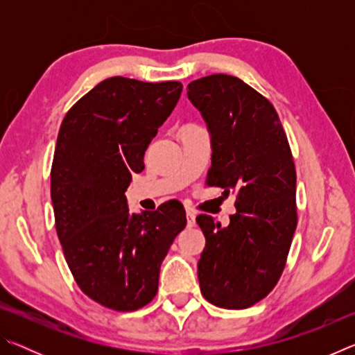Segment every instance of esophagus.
<instances>
[{
  "label": "esophagus",
  "mask_w": 355,
  "mask_h": 355,
  "mask_svg": "<svg viewBox=\"0 0 355 355\" xmlns=\"http://www.w3.org/2000/svg\"><path fill=\"white\" fill-rule=\"evenodd\" d=\"M186 220H188V227L189 228L194 227L196 225V216H194V213H192V211L186 213Z\"/></svg>",
  "instance_id": "1"
}]
</instances>
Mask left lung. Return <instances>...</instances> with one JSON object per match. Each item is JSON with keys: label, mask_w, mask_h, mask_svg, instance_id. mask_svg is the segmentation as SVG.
Instances as JSON below:
<instances>
[{"label": "left lung", "mask_w": 355, "mask_h": 355, "mask_svg": "<svg viewBox=\"0 0 355 355\" xmlns=\"http://www.w3.org/2000/svg\"><path fill=\"white\" fill-rule=\"evenodd\" d=\"M188 97L211 135L208 186L236 192L228 227L196 219L205 235L200 291L218 307L249 309L277 285L297 225L290 144L271 101L236 76H203L188 84Z\"/></svg>", "instance_id": "8db88e82"}]
</instances>
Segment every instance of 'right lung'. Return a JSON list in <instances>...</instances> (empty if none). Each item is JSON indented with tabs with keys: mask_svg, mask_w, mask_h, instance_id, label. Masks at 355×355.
Returning <instances> with one entry per match:
<instances>
[{
	"mask_svg": "<svg viewBox=\"0 0 355 355\" xmlns=\"http://www.w3.org/2000/svg\"><path fill=\"white\" fill-rule=\"evenodd\" d=\"M180 81L112 76L70 107L51 164V202L65 261L86 296L135 311L156 296L159 268L186 227L177 202L131 214L127 191L182 95Z\"/></svg>",
	"mask_w": 355,
	"mask_h": 355,
	"instance_id": "obj_1",
	"label": "right lung"
}]
</instances>
